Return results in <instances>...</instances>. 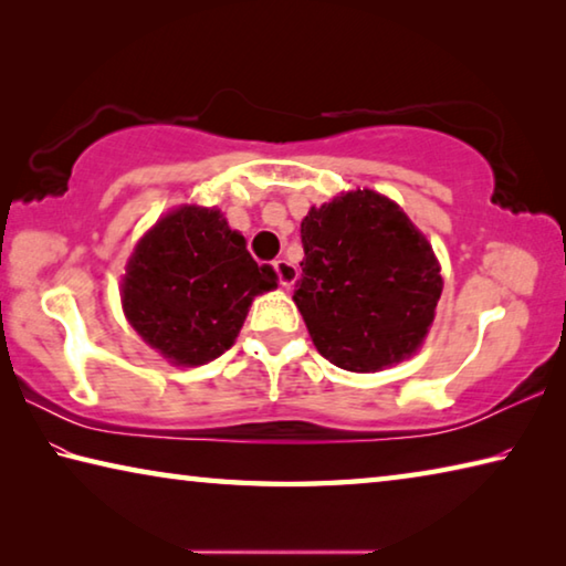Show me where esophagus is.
Listing matches in <instances>:
<instances>
[{"instance_id":"esophagus-1","label":"esophagus","mask_w":566,"mask_h":566,"mask_svg":"<svg viewBox=\"0 0 566 566\" xmlns=\"http://www.w3.org/2000/svg\"><path fill=\"white\" fill-rule=\"evenodd\" d=\"M274 272L276 280H280L282 286H292L296 282V266L286 260H276L274 262Z\"/></svg>"}]
</instances>
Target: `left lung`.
<instances>
[{"label":"left lung","mask_w":566,"mask_h":566,"mask_svg":"<svg viewBox=\"0 0 566 566\" xmlns=\"http://www.w3.org/2000/svg\"><path fill=\"white\" fill-rule=\"evenodd\" d=\"M302 247L294 304L324 359L377 371L421 347L444 282L432 244L399 205L347 191L310 209Z\"/></svg>","instance_id":"left-lung-1"}]
</instances>
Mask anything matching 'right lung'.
Segmentation results:
<instances>
[{
	"label": "right lung",
	"mask_w": 566,
	"mask_h": 566,
	"mask_svg": "<svg viewBox=\"0 0 566 566\" xmlns=\"http://www.w3.org/2000/svg\"><path fill=\"white\" fill-rule=\"evenodd\" d=\"M276 286L219 209L179 207L139 239L122 280V306L142 339L179 367L224 354L256 294Z\"/></svg>",
	"instance_id": "obj_1"
}]
</instances>
